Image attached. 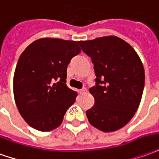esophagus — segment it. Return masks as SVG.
Segmentation results:
<instances>
[{
	"label": "esophagus",
	"instance_id": "esophagus-1",
	"mask_svg": "<svg viewBox=\"0 0 159 159\" xmlns=\"http://www.w3.org/2000/svg\"><path fill=\"white\" fill-rule=\"evenodd\" d=\"M87 92V89H85V88H83V89H80V93L81 94H85Z\"/></svg>",
	"mask_w": 159,
	"mask_h": 159
}]
</instances>
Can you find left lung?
<instances>
[{
	"label": "left lung",
	"mask_w": 159,
	"mask_h": 159,
	"mask_svg": "<svg viewBox=\"0 0 159 159\" xmlns=\"http://www.w3.org/2000/svg\"><path fill=\"white\" fill-rule=\"evenodd\" d=\"M94 64L96 86L89 89L95 104L86 111L88 120L100 131L120 129L134 117L141 101L145 70L131 45L116 36L79 41Z\"/></svg>",
	"instance_id": "left-lung-1"
}]
</instances>
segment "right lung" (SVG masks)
<instances>
[{"instance_id": "1", "label": "right lung", "mask_w": 159, "mask_h": 159, "mask_svg": "<svg viewBox=\"0 0 159 159\" xmlns=\"http://www.w3.org/2000/svg\"><path fill=\"white\" fill-rule=\"evenodd\" d=\"M79 41L42 38L21 53L14 75V96L22 118L34 129L61 125L77 94L66 85L67 65L81 52Z\"/></svg>"}]
</instances>
